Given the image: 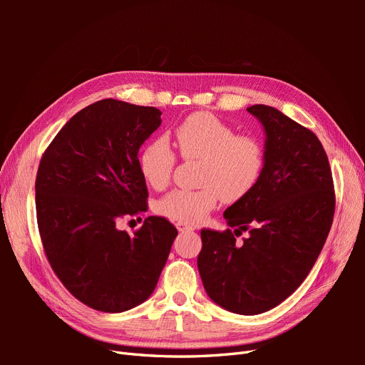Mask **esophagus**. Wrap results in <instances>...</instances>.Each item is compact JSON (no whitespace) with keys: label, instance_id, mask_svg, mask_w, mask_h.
<instances>
[{"label":"esophagus","instance_id":"34e87169","mask_svg":"<svg viewBox=\"0 0 365 365\" xmlns=\"http://www.w3.org/2000/svg\"><path fill=\"white\" fill-rule=\"evenodd\" d=\"M176 228H178V231H180V233H185V231H193V230H195L193 227H190V225H187V224H181V222H178V224H176Z\"/></svg>","mask_w":365,"mask_h":365}]
</instances>
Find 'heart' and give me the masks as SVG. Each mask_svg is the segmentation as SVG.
Returning a JSON list of instances; mask_svg holds the SVG:
<instances>
[{
	"mask_svg": "<svg viewBox=\"0 0 365 365\" xmlns=\"http://www.w3.org/2000/svg\"><path fill=\"white\" fill-rule=\"evenodd\" d=\"M175 146L185 160H201L200 189H176L157 204V212L175 222L200 224L220 200L236 202L257 184L263 169L262 143L251 135H236L235 128L210 113L185 117L173 129ZM175 153L164 138L143 148L138 165L145 181L155 190L170 182Z\"/></svg>",
	"mask_w": 365,
	"mask_h": 365,
	"instance_id": "1",
	"label": "heart"
}]
</instances>
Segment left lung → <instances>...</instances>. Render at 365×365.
Wrapping results in <instances>:
<instances>
[{
	"instance_id": "obj_1",
	"label": "left lung",
	"mask_w": 365,
	"mask_h": 365,
	"mask_svg": "<svg viewBox=\"0 0 365 365\" xmlns=\"http://www.w3.org/2000/svg\"><path fill=\"white\" fill-rule=\"evenodd\" d=\"M247 111L264 132L260 178L224 212L233 231H201L197 269L216 304L257 315L284 302L311 272L332 227L335 192L327 155L312 130L272 106ZM242 230L249 237L239 245Z\"/></svg>"
}]
</instances>
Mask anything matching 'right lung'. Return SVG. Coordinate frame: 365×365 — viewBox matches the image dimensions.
<instances>
[{
    "mask_svg": "<svg viewBox=\"0 0 365 365\" xmlns=\"http://www.w3.org/2000/svg\"><path fill=\"white\" fill-rule=\"evenodd\" d=\"M161 111L105 98L73 115L42 155L36 216L53 271L77 300L117 314L146 302L178 231L149 216L134 236L120 219L146 212L138 150Z\"/></svg>",
    "mask_w": 365,
    "mask_h": 365,
    "instance_id": "add662e5",
    "label": "right lung"
}]
</instances>
